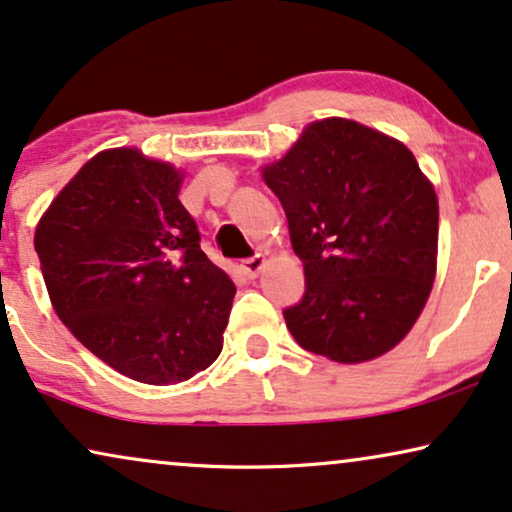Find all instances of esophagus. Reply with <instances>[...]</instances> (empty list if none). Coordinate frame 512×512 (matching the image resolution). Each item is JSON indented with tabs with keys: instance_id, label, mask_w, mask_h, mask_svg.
I'll list each match as a JSON object with an SVG mask.
<instances>
[{
	"instance_id": "esophagus-1",
	"label": "esophagus",
	"mask_w": 512,
	"mask_h": 512,
	"mask_svg": "<svg viewBox=\"0 0 512 512\" xmlns=\"http://www.w3.org/2000/svg\"><path fill=\"white\" fill-rule=\"evenodd\" d=\"M264 262H267V260H264L262 255H252V257H248V260H243V264H241L243 274L248 276V278H255V276L262 271Z\"/></svg>"
}]
</instances>
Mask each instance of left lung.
<instances>
[{
    "label": "left lung",
    "instance_id": "8db88e82",
    "mask_svg": "<svg viewBox=\"0 0 512 512\" xmlns=\"http://www.w3.org/2000/svg\"><path fill=\"white\" fill-rule=\"evenodd\" d=\"M264 182L288 217L306 290L283 311L302 349L384 356L412 330L438 262V196L403 142L349 119L304 128Z\"/></svg>",
    "mask_w": 512,
    "mask_h": 512
}]
</instances>
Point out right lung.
<instances>
[{
  "instance_id": "add662e5",
  "label": "right lung",
  "mask_w": 512,
  "mask_h": 512,
  "mask_svg": "<svg viewBox=\"0 0 512 512\" xmlns=\"http://www.w3.org/2000/svg\"><path fill=\"white\" fill-rule=\"evenodd\" d=\"M180 182L138 149L100 152L34 234L58 318L102 363L154 386L187 381L220 356L236 295L201 250Z\"/></svg>"
}]
</instances>
